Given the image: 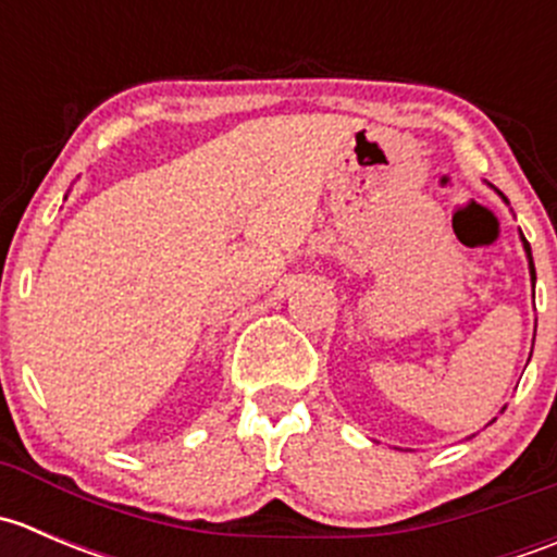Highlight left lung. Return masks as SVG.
I'll return each mask as SVG.
<instances>
[{"mask_svg": "<svg viewBox=\"0 0 557 557\" xmlns=\"http://www.w3.org/2000/svg\"><path fill=\"white\" fill-rule=\"evenodd\" d=\"M522 245H525V252H528V263H531V280H536V269H533V258H531V245H528V239L522 237Z\"/></svg>", "mask_w": 557, "mask_h": 557, "instance_id": "8db88e82", "label": "left lung"}]
</instances>
